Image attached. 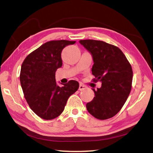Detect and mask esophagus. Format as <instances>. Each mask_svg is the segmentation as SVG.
<instances>
[{"label": "esophagus", "instance_id": "1", "mask_svg": "<svg viewBox=\"0 0 153 153\" xmlns=\"http://www.w3.org/2000/svg\"><path fill=\"white\" fill-rule=\"evenodd\" d=\"M86 88H87V86H85V85L82 84H80L79 86V90H83L86 89Z\"/></svg>", "mask_w": 153, "mask_h": 153}]
</instances>
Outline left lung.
I'll use <instances>...</instances> for the list:
<instances>
[{"label": "left lung", "instance_id": "1", "mask_svg": "<svg viewBox=\"0 0 153 153\" xmlns=\"http://www.w3.org/2000/svg\"><path fill=\"white\" fill-rule=\"evenodd\" d=\"M79 43L92 54L93 82H102L101 88L92 89L95 97L86 104L87 110L98 120L113 117L130 93L133 77L131 65L117 46L94 40H82Z\"/></svg>", "mask_w": 153, "mask_h": 153}]
</instances>
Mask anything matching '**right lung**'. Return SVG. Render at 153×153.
<instances>
[{"label":"right lung","mask_w":153,"mask_h":153,"mask_svg":"<svg viewBox=\"0 0 153 153\" xmlns=\"http://www.w3.org/2000/svg\"><path fill=\"white\" fill-rule=\"evenodd\" d=\"M76 41L52 40L29 54L22 65L20 82L25 100L36 115L53 120L63 112L67 100L79 88V83L70 80L56 85L55 72L62 66L61 52Z\"/></svg>","instance_id":"right-lung-1"}]
</instances>
